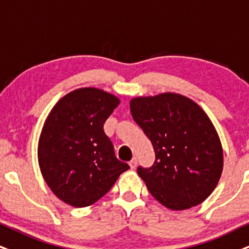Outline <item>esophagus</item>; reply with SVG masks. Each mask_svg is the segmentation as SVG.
Masks as SVG:
<instances>
[{
	"instance_id": "esophagus-1",
	"label": "esophagus",
	"mask_w": 249,
	"mask_h": 249,
	"mask_svg": "<svg viewBox=\"0 0 249 249\" xmlns=\"http://www.w3.org/2000/svg\"><path fill=\"white\" fill-rule=\"evenodd\" d=\"M128 164H130V166L132 169H135V166H137V164H138V160H137V157H133V159L131 160L130 161V163H128Z\"/></svg>"
}]
</instances>
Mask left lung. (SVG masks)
<instances>
[{"mask_svg":"<svg viewBox=\"0 0 249 249\" xmlns=\"http://www.w3.org/2000/svg\"><path fill=\"white\" fill-rule=\"evenodd\" d=\"M134 122L150 140L155 162L138 175L172 210L192 208L215 190L223 170L218 134L206 112L186 96L164 93L130 102Z\"/></svg>","mask_w":249,"mask_h":249,"instance_id":"left-lung-1","label":"left lung"}]
</instances>
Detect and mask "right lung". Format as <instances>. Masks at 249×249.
<instances>
[{"label":"right lung","mask_w":249,"mask_h":249,"mask_svg":"<svg viewBox=\"0 0 249 249\" xmlns=\"http://www.w3.org/2000/svg\"><path fill=\"white\" fill-rule=\"evenodd\" d=\"M119 100L97 88L62 97L47 117L37 157L43 178L58 199L81 208L108 193L130 169L116 157L103 125Z\"/></svg>","instance_id":"obj_1"}]
</instances>
